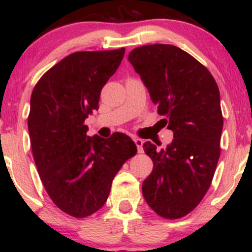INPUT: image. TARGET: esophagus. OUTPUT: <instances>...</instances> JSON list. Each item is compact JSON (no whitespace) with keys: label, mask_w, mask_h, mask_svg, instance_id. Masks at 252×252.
I'll use <instances>...</instances> for the list:
<instances>
[{"label":"esophagus","mask_w":252,"mask_h":252,"mask_svg":"<svg viewBox=\"0 0 252 252\" xmlns=\"http://www.w3.org/2000/svg\"><path fill=\"white\" fill-rule=\"evenodd\" d=\"M134 142H135V146L137 148V153H139V154L143 153V148H142L143 140L139 139V137H134Z\"/></svg>","instance_id":"esophagus-1"}]
</instances>
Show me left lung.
<instances>
[{"label": "left lung", "instance_id": "obj_1", "mask_svg": "<svg viewBox=\"0 0 252 252\" xmlns=\"http://www.w3.org/2000/svg\"><path fill=\"white\" fill-rule=\"evenodd\" d=\"M128 61L174 134L166 149L149 141L143 144L154 163L143 181V197L161 218H182L209 190L220 157L223 119L218 85L204 65L172 44L137 47Z\"/></svg>", "mask_w": 252, "mask_h": 252}]
</instances>
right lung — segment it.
<instances>
[{
	"mask_svg": "<svg viewBox=\"0 0 252 252\" xmlns=\"http://www.w3.org/2000/svg\"><path fill=\"white\" fill-rule=\"evenodd\" d=\"M124 55L125 48L68 55L40 78L31 96L27 124L40 179L55 205L74 218L104 205L115 175L137 151L125 134L91 137L85 125Z\"/></svg>",
	"mask_w": 252,
	"mask_h": 252,
	"instance_id": "obj_1",
	"label": "right lung"
}]
</instances>
